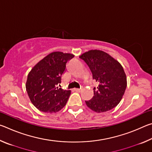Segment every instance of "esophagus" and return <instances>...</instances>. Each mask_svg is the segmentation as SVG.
Here are the masks:
<instances>
[{
  "mask_svg": "<svg viewBox=\"0 0 152 152\" xmlns=\"http://www.w3.org/2000/svg\"><path fill=\"white\" fill-rule=\"evenodd\" d=\"M74 91H76V92H80L81 91V90L80 89H79V88H74Z\"/></svg>",
  "mask_w": 152,
  "mask_h": 152,
  "instance_id": "34e87169",
  "label": "esophagus"
}]
</instances>
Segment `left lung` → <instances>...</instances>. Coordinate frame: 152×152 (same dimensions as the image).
Masks as SVG:
<instances>
[{
  "instance_id": "obj_1",
  "label": "left lung",
  "mask_w": 152,
  "mask_h": 152,
  "mask_svg": "<svg viewBox=\"0 0 152 152\" xmlns=\"http://www.w3.org/2000/svg\"><path fill=\"white\" fill-rule=\"evenodd\" d=\"M80 58L85 61L99 83L94 88L92 99L85 101L87 107L96 113L113 109L122 99L127 87V77L121 64L107 53L92 50L82 53Z\"/></svg>"
}]
</instances>
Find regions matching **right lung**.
Returning a JSON list of instances; mask_svg holds the SVG:
<instances>
[{"label":"right lung","mask_w":152,"mask_h":152,"mask_svg":"<svg viewBox=\"0 0 152 152\" xmlns=\"http://www.w3.org/2000/svg\"><path fill=\"white\" fill-rule=\"evenodd\" d=\"M74 57L72 53L54 51L40 60L29 72L26 91L32 104L44 113H56L65 106L71 94L57 86L61 83L66 63Z\"/></svg>","instance_id":"right-lung-1"}]
</instances>
